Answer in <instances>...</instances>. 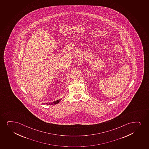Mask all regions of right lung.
Masks as SVG:
<instances>
[{
  "mask_svg": "<svg viewBox=\"0 0 149 149\" xmlns=\"http://www.w3.org/2000/svg\"><path fill=\"white\" fill-rule=\"evenodd\" d=\"M62 98H61V99H58V100H57L56 101H54L53 102H48V103H42V104H48V105H53V104H57L58 103H59L60 101H61V100H62Z\"/></svg>",
  "mask_w": 149,
  "mask_h": 149,
  "instance_id": "right-lung-1",
  "label": "right lung"
}]
</instances>
